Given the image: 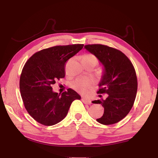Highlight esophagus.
<instances>
[{
  "label": "esophagus",
  "mask_w": 158,
  "mask_h": 158,
  "mask_svg": "<svg viewBox=\"0 0 158 158\" xmlns=\"http://www.w3.org/2000/svg\"><path fill=\"white\" fill-rule=\"evenodd\" d=\"M81 100L83 102H84V104H85V105H91L92 102L91 101L89 100H87V99H85L84 98H81Z\"/></svg>",
  "instance_id": "obj_1"
}]
</instances>
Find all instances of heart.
<instances>
[{"label": "heart", "instance_id": "1", "mask_svg": "<svg viewBox=\"0 0 158 158\" xmlns=\"http://www.w3.org/2000/svg\"><path fill=\"white\" fill-rule=\"evenodd\" d=\"M81 63L83 65H93L95 67L98 64V60L94 55L87 53L82 56ZM72 86L77 91L82 94H86L89 89L93 87V82L92 80L88 79H77L73 83Z\"/></svg>", "mask_w": 158, "mask_h": 158}]
</instances>
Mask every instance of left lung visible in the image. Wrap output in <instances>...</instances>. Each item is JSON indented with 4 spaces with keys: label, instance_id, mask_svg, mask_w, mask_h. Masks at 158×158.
<instances>
[{
    "label": "left lung",
    "instance_id": "obj_1",
    "mask_svg": "<svg viewBox=\"0 0 158 158\" xmlns=\"http://www.w3.org/2000/svg\"><path fill=\"white\" fill-rule=\"evenodd\" d=\"M84 48L98 58L103 66L98 93L107 94L105 100H94L104 107L102 116L97 121L112 125L127 116L135 102L137 79L131 61L121 51L102 44H88Z\"/></svg>",
    "mask_w": 158,
    "mask_h": 158
}]
</instances>
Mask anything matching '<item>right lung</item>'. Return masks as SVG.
I'll list each match as a JSON object with an SVG mask.
<instances>
[{
  "instance_id": "right-lung-1",
  "label": "right lung",
  "mask_w": 158,
  "mask_h": 158,
  "mask_svg": "<svg viewBox=\"0 0 158 158\" xmlns=\"http://www.w3.org/2000/svg\"><path fill=\"white\" fill-rule=\"evenodd\" d=\"M84 44L55 46L42 49L27 60L19 81L21 95L28 114L44 125H53L68 114L71 104L81 96L68 89L62 94L52 90V85L65 75V64L82 49Z\"/></svg>"
}]
</instances>
